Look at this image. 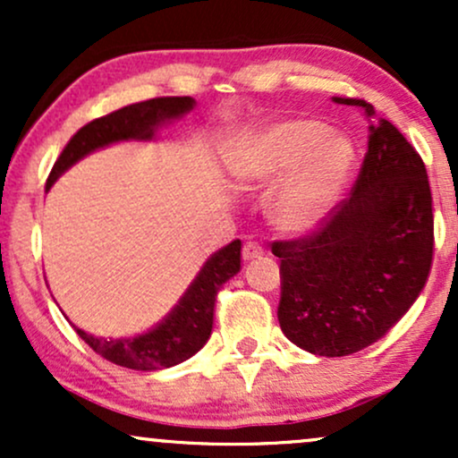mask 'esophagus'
Returning <instances> with one entry per match:
<instances>
[{
    "label": "esophagus",
    "mask_w": 458,
    "mask_h": 458,
    "mask_svg": "<svg viewBox=\"0 0 458 458\" xmlns=\"http://www.w3.org/2000/svg\"><path fill=\"white\" fill-rule=\"evenodd\" d=\"M262 254H265V247L260 243H256V241H247L243 245V260H254V259H262Z\"/></svg>",
    "instance_id": "1"
}]
</instances>
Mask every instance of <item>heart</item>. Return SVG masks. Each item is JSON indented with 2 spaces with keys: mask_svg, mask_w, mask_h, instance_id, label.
<instances>
[{
  "mask_svg": "<svg viewBox=\"0 0 458 458\" xmlns=\"http://www.w3.org/2000/svg\"><path fill=\"white\" fill-rule=\"evenodd\" d=\"M355 148L340 131L312 118H288L247 131L228 161L239 189H273L269 219L286 234L314 233L343 198Z\"/></svg>",
  "mask_w": 458,
  "mask_h": 458,
  "instance_id": "heart-1",
  "label": "heart"
}]
</instances>
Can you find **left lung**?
Segmentation results:
<instances>
[{"label":"left lung","mask_w":458,"mask_h":458,"mask_svg":"<svg viewBox=\"0 0 458 458\" xmlns=\"http://www.w3.org/2000/svg\"><path fill=\"white\" fill-rule=\"evenodd\" d=\"M368 152L351 196L317 233L277 241L280 327L314 355L343 357L383 338L427 284L433 260V198L424 161L370 103Z\"/></svg>","instance_id":"obj_1"}]
</instances>
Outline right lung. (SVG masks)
<instances>
[{
	"label": "right lung",
	"instance_id": "right-lung-1",
	"mask_svg": "<svg viewBox=\"0 0 458 458\" xmlns=\"http://www.w3.org/2000/svg\"><path fill=\"white\" fill-rule=\"evenodd\" d=\"M193 107H196V101L191 97H163L127 105L118 112L92 120L72 135L62 155L57 157L47 181V191L68 167L75 165L90 152L118 144V141H152L163 124L181 120ZM239 269L241 241L236 239L215 251L211 259H207L176 306L144 334L131 335V338H101L75 325L72 327L77 329L79 338L86 340L98 355L118 366L146 372L176 366L196 355L207 344L213 329L215 297L222 284L236 276Z\"/></svg>",
	"mask_w": 458,
	"mask_h": 458
}]
</instances>
